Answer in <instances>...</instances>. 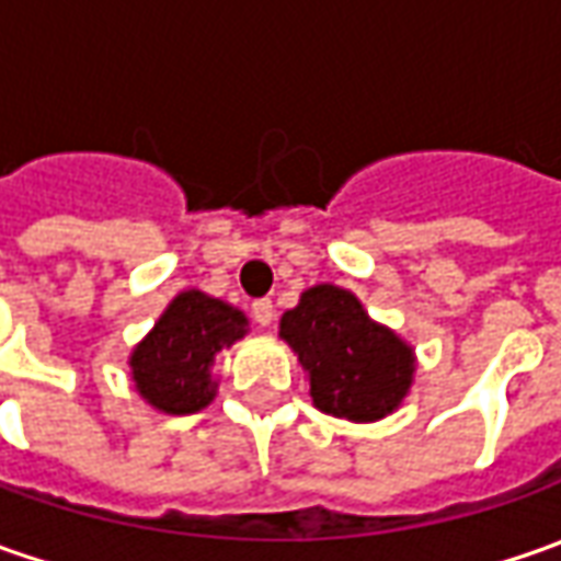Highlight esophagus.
Listing matches in <instances>:
<instances>
[{
	"label": "esophagus",
	"mask_w": 561,
	"mask_h": 561,
	"mask_svg": "<svg viewBox=\"0 0 561 561\" xmlns=\"http://www.w3.org/2000/svg\"><path fill=\"white\" fill-rule=\"evenodd\" d=\"M251 310H254V319L261 322V325H270L273 317H276V307H273V300L270 298H261L251 304Z\"/></svg>",
	"instance_id": "esophagus-1"
}]
</instances>
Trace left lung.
Masks as SVG:
<instances>
[{
	"label": "left lung",
	"mask_w": 561,
	"mask_h": 561,
	"mask_svg": "<svg viewBox=\"0 0 561 561\" xmlns=\"http://www.w3.org/2000/svg\"><path fill=\"white\" fill-rule=\"evenodd\" d=\"M319 413L378 422L407 400L415 378L413 344L366 313L363 300L332 282L300 291L279 319Z\"/></svg>",
	"instance_id": "left-lung-1"
}]
</instances>
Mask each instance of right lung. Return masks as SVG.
Here are the masks:
<instances>
[{"label": "right lung", "mask_w": 561, "mask_h": 561, "mask_svg": "<svg viewBox=\"0 0 561 561\" xmlns=\"http://www.w3.org/2000/svg\"><path fill=\"white\" fill-rule=\"evenodd\" d=\"M251 322L239 307L185 288L164 307L146 339L129 351V378L151 410L188 415L210 407L220 378L217 354L242 341Z\"/></svg>", "instance_id": "add662e5"}]
</instances>
